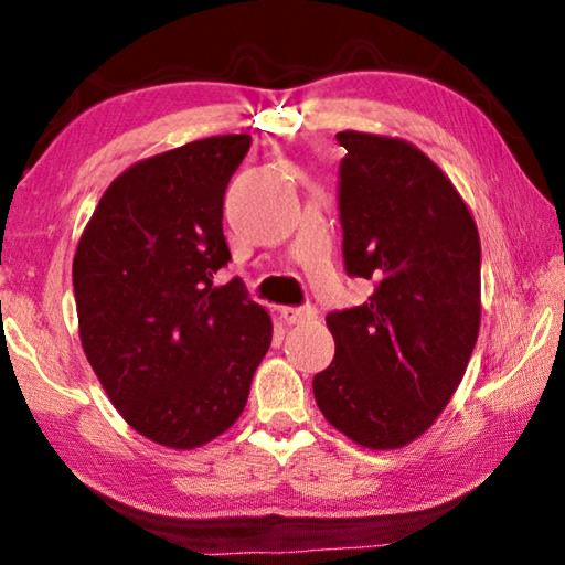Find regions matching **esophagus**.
Wrapping results in <instances>:
<instances>
[{"mask_svg": "<svg viewBox=\"0 0 565 565\" xmlns=\"http://www.w3.org/2000/svg\"><path fill=\"white\" fill-rule=\"evenodd\" d=\"M281 319L286 323H306L317 319V309L313 306H284Z\"/></svg>", "mask_w": 565, "mask_h": 565, "instance_id": "obj_1", "label": "esophagus"}]
</instances>
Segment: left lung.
Instances as JSON below:
<instances>
[{"label":"left lung","mask_w":565,"mask_h":565,"mask_svg":"<svg viewBox=\"0 0 565 565\" xmlns=\"http://www.w3.org/2000/svg\"><path fill=\"white\" fill-rule=\"evenodd\" d=\"M339 218L349 276L374 281L331 311V366L313 398L366 448L414 441L451 401L481 323V242L451 181L401 139L339 131Z\"/></svg>","instance_id":"obj_1"}]
</instances>
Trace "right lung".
<instances>
[{"mask_svg": "<svg viewBox=\"0 0 565 565\" xmlns=\"http://www.w3.org/2000/svg\"><path fill=\"white\" fill-rule=\"evenodd\" d=\"M252 137L191 141L129 167L104 191L74 254L79 337L124 420L169 448H196L242 416L271 319L232 262L224 191Z\"/></svg>", "mask_w": 565, "mask_h": 565, "instance_id": "obj_1", "label": "right lung"}]
</instances>
